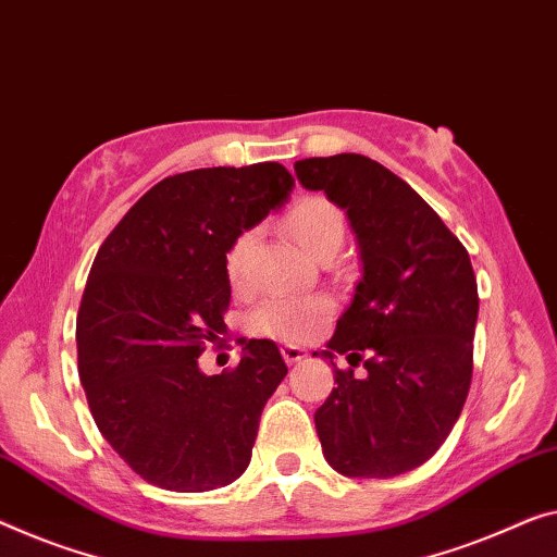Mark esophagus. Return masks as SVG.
Masks as SVG:
<instances>
[{"instance_id":"1","label":"esophagus","mask_w":557,"mask_h":557,"mask_svg":"<svg viewBox=\"0 0 557 557\" xmlns=\"http://www.w3.org/2000/svg\"><path fill=\"white\" fill-rule=\"evenodd\" d=\"M282 358H285L287 364H295V362L305 360L307 352L302 350V347H297V345H282Z\"/></svg>"}]
</instances>
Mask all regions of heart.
Returning a JSON list of instances; mask_svg holds the SVG:
<instances>
[{"instance_id": "b5f03b06", "label": "heart", "mask_w": 557, "mask_h": 557, "mask_svg": "<svg viewBox=\"0 0 557 557\" xmlns=\"http://www.w3.org/2000/svg\"><path fill=\"white\" fill-rule=\"evenodd\" d=\"M285 227L307 252L327 260L345 239V212L325 195H302L287 207ZM257 239L255 227L239 230L225 250V275L235 289L250 282V252ZM332 307L325 297L268 295L247 318L255 335L275 337L282 343H302L318 335L330 318Z\"/></svg>"}]
</instances>
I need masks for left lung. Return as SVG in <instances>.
Returning <instances> with one entry per match:
<instances>
[{"label":"left lung","mask_w":557,"mask_h":557,"mask_svg":"<svg viewBox=\"0 0 557 557\" xmlns=\"http://www.w3.org/2000/svg\"><path fill=\"white\" fill-rule=\"evenodd\" d=\"M358 235L362 277L322 358L347 354L314 425L347 478H395L433 458L472 380L478 280L470 255L408 182L362 154L295 162ZM318 355V352H312ZM334 368V363H332Z\"/></svg>","instance_id":"1"}]
</instances>
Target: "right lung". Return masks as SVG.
<instances>
[{
  "label": "right lung",
  "instance_id": "add662e5",
  "mask_svg": "<svg viewBox=\"0 0 557 557\" xmlns=\"http://www.w3.org/2000/svg\"><path fill=\"white\" fill-rule=\"evenodd\" d=\"M293 185L277 162L172 174L99 247L77 314L79 380L99 433L147 483L205 493L250 465L287 364L272 339H250L222 375L197 358L227 327V245Z\"/></svg>",
  "mask_w": 557,
  "mask_h": 557
}]
</instances>
